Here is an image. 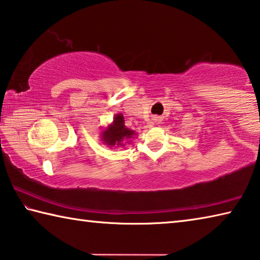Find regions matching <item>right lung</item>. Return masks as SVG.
Wrapping results in <instances>:
<instances>
[{
    "mask_svg": "<svg viewBox=\"0 0 260 260\" xmlns=\"http://www.w3.org/2000/svg\"><path fill=\"white\" fill-rule=\"evenodd\" d=\"M100 138L102 143L109 148H124L126 143L131 142V139L136 135L135 131L127 128L122 113H117L113 117L111 124L102 127L100 132Z\"/></svg>",
    "mask_w": 260,
    "mask_h": 260,
    "instance_id": "add662e5",
    "label": "right lung"
}]
</instances>
